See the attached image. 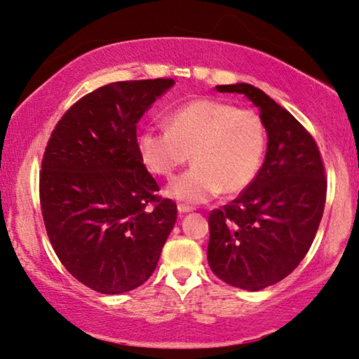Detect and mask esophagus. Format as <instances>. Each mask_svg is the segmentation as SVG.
<instances>
[{
    "label": "esophagus",
    "mask_w": 359,
    "mask_h": 359,
    "mask_svg": "<svg viewBox=\"0 0 359 359\" xmlns=\"http://www.w3.org/2000/svg\"><path fill=\"white\" fill-rule=\"evenodd\" d=\"M194 208H191V206H188V204H178V211H180V214H186V212H191L193 211Z\"/></svg>",
    "instance_id": "34e87169"
}]
</instances>
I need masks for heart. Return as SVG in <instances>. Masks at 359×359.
<instances>
[{
    "label": "heart",
    "mask_w": 359,
    "mask_h": 359,
    "mask_svg": "<svg viewBox=\"0 0 359 359\" xmlns=\"http://www.w3.org/2000/svg\"><path fill=\"white\" fill-rule=\"evenodd\" d=\"M138 151L147 170L161 178L193 158V168L168 186V194L204 203L221 191L241 194L254 183L267 151V127L255 110L199 99L171 111L166 130H143Z\"/></svg>",
    "instance_id": "1"
}]
</instances>
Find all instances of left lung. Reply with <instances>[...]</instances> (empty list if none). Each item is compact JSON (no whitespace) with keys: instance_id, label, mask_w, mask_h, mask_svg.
Returning <instances> with one entry per match:
<instances>
[{"instance_id":"1","label":"left lung","mask_w":359,"mask_h":359,"mask_svg":"<svg viewBox=\"0 0 359 359\" xmlns=\"http://www.w3.org/2000/svg\"><path fill=\"white\" fill-rule=\"evenodd\" d=\"M216 88L244 94L259 107L269 143L254 183L209 212L208 262L222 282L262 290L295 271L309 252L327 201L325 165L309 130L260 88Z\"/></svg>"}]
</instances>
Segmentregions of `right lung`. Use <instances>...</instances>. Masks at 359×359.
Returning <instances> with one entry per match:
<instances>
[{
  "mask_svg": "<svg viewBox=\"0 0 359 359\" xmlns=\"http://www.w3.org/2000/svg\"><path fill=\"white\" fill-rule=\"evenodd\" d=\"M173 79L111 82L60 117L39 171V201L60 264L92 290L145 283L176 222L138 151L137 123Z\"/></svg>",
  "mask_w": 359,
  "mask_h": 359,
  "instance_id": "1",
  "label": "right lung"
}]
</instances>
